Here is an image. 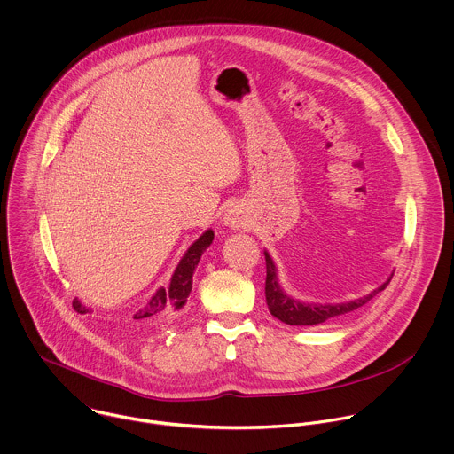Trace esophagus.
Segmentation results:
<instances>
[{
	"instance_id": "34e87169",
	"label": "esophagus",
	"mask_w": 454,
	"mask_h": 454,
	"mask_svg": "<svg viewBox=\"0 0 454 454\" xmlns=\"http://www.w3.org/2000/svg\"><path fill=\"white\" fill-rule=\"evenodd\" d=\"M223 223L230 228H242L246 224V215L240 208L231 207L226 210V214L223 215Z\"/></svg>"
}]
</instances>
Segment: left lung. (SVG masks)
<instances>
[{"instance_id": "left-lung-1", "label": "left lung", "mask_w": 454, "mask_h": 454, "mask_svg": "<svg viewBox=\"0 0 454 454\" xmlns=\"http://www.w3.org/2000/svg\"><path fill=\"white\" fill-rule=\"evenodd\" d=\"M265 262H267V279H265V297H267V306L272 317L278 320L288 324V325H318L324 322H329L333 318L348 315L366 302H370L379 292H382L391 278L380 285L377 290L372 294L348 301V302H340V304H315V302H301L294 297H290L279 285L278 281V269L270 258V254L265 251Z\"/></svg>"}]
</instances>
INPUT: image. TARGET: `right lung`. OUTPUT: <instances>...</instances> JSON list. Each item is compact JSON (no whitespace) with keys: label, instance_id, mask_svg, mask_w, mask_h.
<instances>
[{"label":"right lung","instance_id":"obj_1","mask_svg":"<svg viewBox=\"0 0 454 454\" xmlns=\"http://www.w3.org/2000/svg\"><path fill=\"white\" fill-rule=\"evenodd\" d=\"M214 240V231L207 230L198 240H194L191 244V247L185 251V254L182 256V260L178 262L169 286H160L132 317V320H173L180 309L185 306L187 297L192 290V274L200 263L201 254L207 251V247L212 244ZM72 308L74 311L86 315L90 313V309L86 306H82V302L79 299L72 301Z\"/></svg>","mask_w":454,"mask_h":454}]
</instances>
